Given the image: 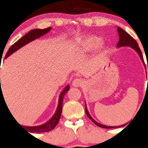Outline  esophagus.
Masks as SVG:
<instances>
[{
	"instance_id": "esophagus-1",
	"label": "esophagus",
	"mask_w": 148,
	"mask_h": 148,
	"mask_svg": "<svg viewBox=\"0 0 148 148\" xmlns=\"http://www.w3.org/2000/svg\"><path fill=\"white\" fill-rule=\"evenodd\" d=\"M83 84H84L83 80H82V79H80V78H75V80L72 82V85H73V87H81Z\"/></svg>"
}]
</instances>
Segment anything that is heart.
Wrapping results in <instances>:
<instances>
[{"mask_svg":"<svg viewBox=\"0 0 148 148\" xmlns=\"http://www.w3.org/2000/svg\"><path fill=\"white\" fill-rule=\"evenodd\" d=\"M101 44V39L98 36H87L78 44V51L80 53L92 52L99 47Z\"/></svg>","mask_w":148,"mask_h":148,"instance_id":"1","label":"heart"}]
</instances>
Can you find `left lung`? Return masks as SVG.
<instances>
[{
    "label": "left lung",
    "mask_w": 148,
    "mask_h": 148,
    "mask_svg": "<svg viewBox=\"0 0 148 148\" xmlns=\"http://www.w3.org/2000/svg\"><path fill=\"white\" fill-rule=\"evenodd\" d=\"M117 31H118L119 36V42L118 44H117V47L119 48V47H131L132 49H134V50L138 53L139 57H140L141 60H142V62L144 63V58H143V56H142V51H141V49H139V47H138V43L136 42V40L133 38H132L131 36L127 33V32H125V30L123 29L120 28V27H118V28H117ZM85 112L87 116H88L90 119H91V121H92L95 125L100 127H102V128L121 127L125 126V125L127 124H127H125V125H119V126H106V125H101V124H100V123H98L97 121H95V120L91 117V116H90V113H89L88 110H87L86 104H85Z\"/></svg>",
    "instance_id": "8db88e82"
}]
</instances>
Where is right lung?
Returning a JSON list of instances; mask_svg holds the SVG:
<instances>
[{"label": "right lung", "mask_w": 148, "mask_h": 148, "mask_svg": "<svg viewBox=\"0 0 148 148\" xmlns=\"http://www.w3.org/2000/svg\"><path fill=\"white\" fill-rule=\"evenodd\" d=\"M52 27H49V28H46L44 29H32L31 31L26 34L25 35H23V37L21 38L18 41L15 43L13 45L11 46V47L9 49L7 53H6V56H5L4 59L7 58L10 55L12 54L13 53H15V51L18 50L19 49L25 46L28 43L31 42L32 40H35V39L41 37L45 34L48 33L50 31ZM1 80V78H0ZM70 90V85L68 84L65 87V88L62 90V92L60 93L59 95V99H58V107L56 108V113H54L53 116L48 121L43 124L41 125H38V126H34V127H29V126H21L23 128H24L25 130L29 133H44V132H48L50 130H53L59 121L60 118L61 116V112H62V104L63 100H64V97L65 94L66 93L68 90ZM2 90H0V95L1 94ZM3 94V93H2ZM27 132V133H28Z\"/></svg>", "instance_id": "right-lung-1"}]
</instances>
